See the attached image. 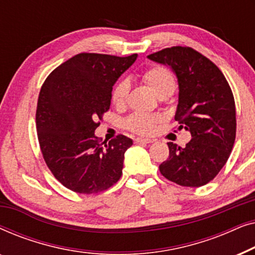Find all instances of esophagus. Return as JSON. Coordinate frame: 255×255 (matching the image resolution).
Here are the masks:
<instances>
[{"mask_svg":"<svg viewBox=\"0 0 255 255\" xmlns=\"http://www.w3.org/2000/svg\"><path fill=\"white\" fill-rule=\"evenodd\" d=\"M154 140L153 139H147V138H135L134 142L135 144H151Z\"/></svg>","mask_w":255,"mask_h":255,"instance_id":"esophagus-1","label":"esophagus"}]
</instances>
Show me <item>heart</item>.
I'll return each mask as SVG.
<instances>
[{
    "instance_id": "heart-1",
    "label": "heart",
    "mask_w": 255,
    "mask_h": 255,
    "mask_svg": "<svg viewBox=\"0 0 255 255\" xmlns=\"http://www.w3.org/2000/svg\"><path fill=\"white\" fill-rule=\"evenodd\" d=\"M141 80L158 94L160 99L170 96L176 88V80L172 71L161 65L152 66L146 69L141 74ZM128 92H130V82L125 79L118 81L111 92V100L115 106L123 107L128 100ZM160 122L161 117L159 115L134 113L127 118L125 127L134 133L148 135L153 133L156 124H159Z\"/></svg>"
}]
</instances>
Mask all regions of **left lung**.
Listing matches in <instances>:
<instances>
[{"label": "left lung", "mask_w": 255, "mask_h": 255, "mask_svg": "<svg viewBox=\"0 0 255 255\" xmlns=\"http://www.w3.org/2000/svg\"><path fill=\"white\" fill-rule=\"evenodd\" d=\"M148 59L175 73V121L191 134L184 147L168 142L169 158L159 166L160 173L180 186H204L224 167L235 144L236 104L229 82L214 62L191 47L163 48Z\"/></svg>", "instance_id": "8db88e82"}]
</instances>
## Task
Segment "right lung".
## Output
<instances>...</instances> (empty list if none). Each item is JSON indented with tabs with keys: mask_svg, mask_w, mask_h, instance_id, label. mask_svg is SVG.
Instances as JSON below:
<instances>
[{
	"mask_svg": "<svg viewBox=\"0 0 255 255\" xmlns=\"http://www.w3.org/2000/svg\"><path fill=\"white\" fill-rule=\"evenodd\" d=\"M135 59L80 53L41 86L36 111L41 153L55 179L75 193H101L121 179L132 139L120 134L101 142L94 132L109 110L113 86Z\"/></svg>",
	"mask_w": 255,
	"mask_h": 255,
	"instance_id": "add662e5",
	"label": "right lung"
}]
</instances>
